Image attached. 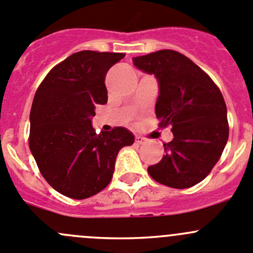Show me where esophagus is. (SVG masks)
<instances>
[{"mask_svg": "<svg viewBox=\"0 0 253 253\" xmlns=\"http://www.w3.org/2000/svg\"><path fill=\"white\" fill-rule=\"evenodd\" d=\"M135 143L138 144V145H141V144H145V143H146V139L143 138V136L136 135V136H135Z\"/></svg>", "mask_w": 253, "mask_h": 253, "instance_id": "esophagus-1", "label": "esophagus"}]
</instances>
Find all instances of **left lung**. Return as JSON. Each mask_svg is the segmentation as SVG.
Wrapping results in <instances>:
<instances>
[{
    "mask_svg": "<svg viewBox=\"0 0 253 253\" xmlns=\"http://www.w3.org/2000/svg\"><path fill=\"white\" fill-rule=\"evenodd\" d=\"M134 66L159 83L155 114L171 125L174 139L165 155L148 168L155 181L186 189L203 181L220 159L228 139L227 108L220 89L191 59L171 49L134 57Z\"/></svg>",
    "mask_w": 253,
    "mask_h": 253,
    "instance_id": "obj_1",
    "label": "left lung"
}]
</instances>
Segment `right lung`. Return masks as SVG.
<instances>
[{
    "label": "right lung",
    "instance_id": "obj_1",
    "mask_svg": "<svg viewBox=\"0 0 253 253\" xmlns=\"http://www.w3.org/2000/svg\"><path fill=\"white\" fill-rule=\"evenodd\" d=\"M124 53L82 50L57 64L38 86L31 108L30 149L54 190L76 200L102 191L115 159L134 135L123 126L95 133V105L105 104V74Z\"/></svg>",
    "mask_w": 253,
    "mask_h": 253
}]
</instances>
